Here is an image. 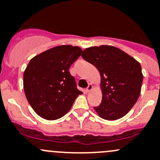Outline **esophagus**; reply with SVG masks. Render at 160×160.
<instances>
[{
    "mask_svg": "<svg viewBox=\"0 0 160 160\" xmlns=\"http://www.w3.org/2000/svg\"><path fill=\"white\" fill-rule=\"evenodd\" d=\"M92 89V84H89L88 87L86 88V91H87V92H90Z\"/></svg>",
    "mask_w": 160,
    "mask_h": 160,
    "instance_id": "34e87169",
    "label": "esophagus"
}]
</instances>
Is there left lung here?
Returning <instances> with one entry per match:
<instances>
[{"mask_svg":"<svg viewBox=\"0 0 160 160\" xmlns=\"http://www.w3.org/2000/svg\"><path fill=\"white\" fill-rule=\"evenodd\" d=\"M82 57L100 74L102 101L94 107L99 116L116 120L127 115L141 94L143 74L139 62L112 45L87 48Z\"/></svg>","mask_w":160,"mask_h":160,"instance_id":"8db88e82","label":"left lung"}]
</instances>
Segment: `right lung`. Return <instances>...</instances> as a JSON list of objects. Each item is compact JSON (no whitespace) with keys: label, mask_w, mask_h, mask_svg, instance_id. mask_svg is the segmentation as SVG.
<instances>
[{"label":"right lung","mask_w":160,"mask_h":160,"mask_svg":"<svg viewBox=\"0 0 160 160\" xmlns=\"http://www.w3.org/2000/svg\"><path fill=\"white\" fill-rule=\"evenodd\" d=\"M82 51L78 46L59 45L29 62L23 73L24 92L32 108L42 118H61L69 112L78 96L82 93L68 71Z\"/></svg>","instance_id":"1"}]
</instances>
